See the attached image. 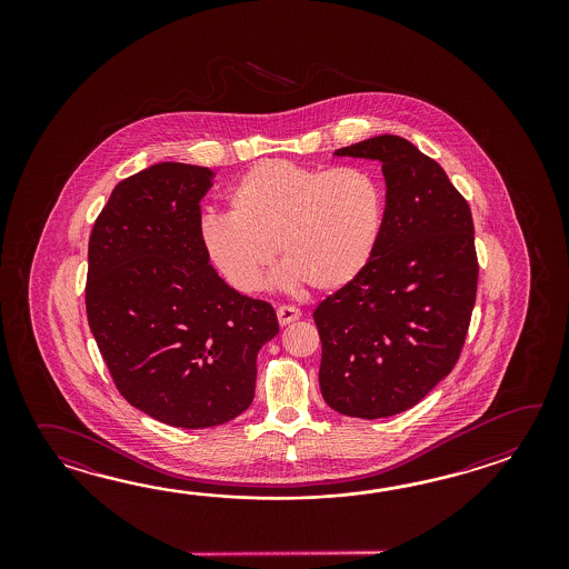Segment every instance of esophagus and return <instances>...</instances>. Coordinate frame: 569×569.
<instances>
[{"instance_id":"esophagus-1","label":"esophagus","mask_w":569,"mask_h":569,"mask_svg":"<svg viewBox=\"0 0 569 569\" xmlns=\"http://www.w3.org/2000/svg\"><path fill=\"white\" fill-rule=\"evenodd\" d=\"M277 317H279L280 326H289L292 321H297L301 317V309L292 307V305H280L277 309Z\"/></svg>"}]
</instances>
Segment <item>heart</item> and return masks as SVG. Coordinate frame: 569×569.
Returning <instances> with one entry per match:
<instances>
[{
	"label": "heart",
	"mask_w": 569,
	"mask_h": 569,
	"mask_svg": "<svg viewBox=\"0 0 569 569\" xmlns=\"http://www.w3.org/2000/svg\"><path fill=\"white\" fill-rule=\"evenodd\" d=\"M382 219L385 193L370 170L270 158L236 182L230 213H207L201 240L238 290L262 287L277 248L287 279L331 292L368 267Z\"/></svg>",
	"instance_id": "b5f03b06"
}]
</instances>
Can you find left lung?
Listing matches in <instances>:
<instances>
[{
    "instance_id": "8db88e82",
    "label": "left lung",
    "mask_w": 569,
    "mask_h": 569,
    "mask_svg": "<svg viewBox=\"0 0 569 569\" xmlns=\"http://www.w3.org/2000/svg\"><path fill=\"white\" fill-rule=\"evenodd\" d=\"M336 154L382 162L387 207L368 267L315 309L319 387L341 415L392 417L460 360L478 290L472 211L446 170L400 136Z\"/></svg>"
}]
</instances>
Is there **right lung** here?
I'll return each instance as SVG.
<instances>
[{"mask_svg": "<svg viewBox=\"0 0 569 569\" xmlns=\"http://www.w3.org/2000/svg\"><path fill=\"white\" fill-rule=\"evenodd\" d=\"M206 167L160 162L116 184L89 238L87 321L113 385L160 423L203 429L246 411L272 305L226 284L201 240Z\"/></svg>", "mask_w": 569, "mask_h": 569, "instance_id": "add662e5", "label": "right lung"}]
</instances>
